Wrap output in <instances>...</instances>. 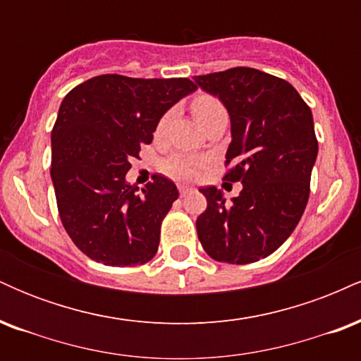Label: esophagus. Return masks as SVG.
<instances>
[{
  "instance_id": "34e87169",
  "label": "esophagus",
  "mask_w": 361,
  "mask_h": 361,
  "mask_svg": "<svg viewBox=\"0 0 361 361\" xmlns=\"http://www.w3.org/2000/svg\"><path fill=\"white\" fill-rule=\"evenodd\" d=\"M178 190H180L181 197H185V195H188V193L193 192L192 186H186V185H180V186H178Z\"/></svg>"
}]
</instances>
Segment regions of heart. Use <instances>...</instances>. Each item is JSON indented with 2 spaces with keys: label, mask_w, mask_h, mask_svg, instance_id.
I'll return each instance as SVG.
<instances>
[{
  "label": "heart",
  "mask_w": 361,
  "mask_h": 361,
  "mask_svg": "<svg viewBox=\"0 0 361 361\" xmlns=\"http://www.w3.org/2000/svg\"><path fill=\"white\" fill-rule=\"evenodd\" d=\"M192 109L195 117H197V120L202 126H204L210 117H214L215 114H219V111H226L222 103L215 97H210V94H198L192 103ZM171 115V111H168V114L159 120L157 130H163V128L166 127ZM204 164L205 161L202 159V157L188 154H173L163 161V171L166 173L168 176L176 178V180H190V178L198 175V171H200V168L204 166Z\"/></svg>",
  "instance_id": "b5f03b06"
}]
</instances>
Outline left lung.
<instances>
[{
	"label": "left lung",
	"instance_id": "8db88e82",
	"mask_svg": "<svg viewBox=\"0 0 361 361\" xmlns=\"http://www.w3.org/2000/svg\"><path fill=\"white\" fill-rule=\"evenodd\" d=\"M224 103L231 117L226 180L241 181L239 197L200 188L207 210L197 233L207 255L229 264L267 258L299 224L317 157L312 111L288 81L252 68L193 78Z\"/></svg>",
	"mask_w": 361,
	"mask_h": 361
}]
</instances>
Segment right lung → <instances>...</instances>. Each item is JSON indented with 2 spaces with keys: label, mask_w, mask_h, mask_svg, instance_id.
Here are the masks:
<instances>
[{
  "label": "right lung",
  "mask_w": 361,
  "mask_h": 361,
  "mask_svg": "<svg viewBox=\"0 0 361 361\" xmlns=\"http://www.w3.org/2000/svg\"><path fill=\"white\" fill-rule=\"evenodd\" d=\"M195 90L186 78L102 74L64 97L51 135V176L62 226L88 258L106 267L154 258L176 185L154 175L139 193L126 175L161 117Z\"/></svg>",
  "instance_id": "add662e5"
}]
</instances>
